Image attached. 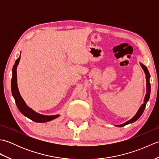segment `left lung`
I'll return each mask as SVG.
<instances>
[{"label":"left lung","instance_id":"8db88e82","mask_svg":"<svg viewBox=\"0 0 159 159\" xmlns=\"http://www.w3.org/2000/svg\"><path fill=\"white\" fill-rule=\"evenodd\" d=\"M141 64V66L142 67L143 70H144L145 73L146 74V81H147V84H146V86H147V93H146V95L145 96V98H144V102L142 104V105L141 106V107L139 108V111H137V113H136L135 116H134L133 118H132L131 120L127 121L126 122H125L122 124H120V125H117V126L118 127H123L124 126H126V125L128 124H130V123H133L134 121H135L136 120H137L139 118L141 117V115L143 113V111L145 110V108H146V104L148 102V101L149 100L150 98V90H151V86H150V74L149 72H148V70L146 67V66H145L144 65H143L142 63H140Z\"/></svg>","mask_w":159,"mask_h":159}]
</instances>
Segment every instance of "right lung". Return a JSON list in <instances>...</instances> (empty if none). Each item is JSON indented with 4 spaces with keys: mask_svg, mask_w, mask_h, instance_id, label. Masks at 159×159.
<instances>
[{
    "mask_svg": "<svg viewBox=\"0 0 159 159\" xmlns=\"http://www.w3.org/2000/svg\"><path fill=\"white\" fill-rule=\"evenodd\" d=\"M20 59V56L18 59L16 61L14 66L12 69V79H11V93L12 96L15 99V102L17 107L18 108L19 111L21 112L24 116L27 117L30 120L34 121L35 122H47L50 120H52L55 118L58 117L59 115H55V116H43V115L39 114L36 113L31 108L26 105V103L22 98L21 97L18 91V85H17V66H18Z\"/></svg>",
    "mask_w": 159,
    "mask_h": 159,
    "instance_id": "obj_1",
    "label": "right lung"
}]
</instances>
